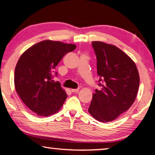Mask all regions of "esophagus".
I'll list each match as a JSON object with an SVG mask.
<instances>
[{
  "label": "esophagus",
  "instance_id": "34e87169",
  "mask_svg": "<svg viewBox=\"0 0 155 155\" xmlns=\"http://www.w3.org/2000/svg\"><path fill=\"white\" fill-rule=\"evenodd\" d=\"M79 91V89H71V91L73 93H77Z\"/></svg>",
  "mask_w": 155,
  "mask_h": 155
}]
</instances>
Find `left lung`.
Instances as JSON below:
<instances>
[{
  "label": "left lung",
  "instance_id": "8db88e82",
  "mask_svg": "<svg viewBox=\"0 0 155 155\" xmlns=\"http://www.w3.org/2000/svg\"><path fill=\"white\" fill-rule=\"evenodd\" d=\"M91 44L102 88L93 94L88 112L98 121L109 122L132 106L137 94L140 75L135 62L122 50L103 41Z\"/></svg>",
  "mask_w": 155,
  "mask_h": 155
}]
</instances>
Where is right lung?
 Listing matches in <instances>:
<instances>
[{
	"mask_svg": "<svg viewBox=\"0 0 155 155\" xmlns=\"http://www.w3.org/2000/svg\"><path fill=\"white\" fill-rule=\"evenodd\" d=\"M75 44L44 40L25 51L17 62L14 86L18 96L31 111L40 116L58 112L67 98L59 83H54V69ZM57 74V73H56Z\"/></svg>",
	"mask_w": 155,
	"mask_h": 155,
	"instance_id": "right-lung-1",
	"label": "right lung"
}]
</instances>
